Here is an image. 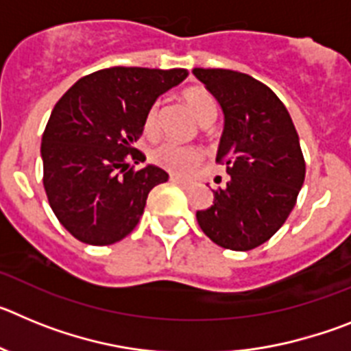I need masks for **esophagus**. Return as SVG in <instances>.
I'll return each instance as SVG.
<instances>
[{
  "instance_id": "obj_1",
  "label": "esophagus",
  "mask_w": 351,
  "mask_h": 351,
  "mask_svg": "<svg viewBox=\"0 0 351 351\" xmlns=\"http://www.w3.org/2000/svg\"><path fill=\"white\" fill-rule=\"evenodd\" d=\"M170 181H172V182H176V184H179V186H181L182 190H190V188H191V182L184 181V179H179V178H176V176H172V178H170Z\"/></svg>"
}]
</instances>
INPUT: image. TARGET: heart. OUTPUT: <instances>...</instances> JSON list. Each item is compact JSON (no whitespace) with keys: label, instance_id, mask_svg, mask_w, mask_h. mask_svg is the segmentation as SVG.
<instances>
[{"label":"heart","instance_id":"heart-1","mask_svg":"<svg viewBox=\"0 0 351 351\" xmlns=\"http://www.w3.org/2000/svg\"><path fill=\"white\" fill-rule=\"evenodd\" d=\"M181 98L188 108H190L193 116L197 117L198 123L204 126L210 125L216 116H218V104L214 100V96L207 91L206 88L193 86L181 93ZM158 128V107L149 108L147 116H145L144 130L145 133L153 135ZM153 163H156L161 169L169 170L176 176H188L193 172L195 167L202 161V151L198 147L191 145H178V144H161L151 154Z\"/></svg>","mask_w":351,"mask_h":351}]
</instances>
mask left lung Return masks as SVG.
<instances>
[{
	"mask_svg": "<svg viewBox=\"0 0 351 351\" xmlns=\"http://www.w3.org/2000/svg\"><path fill=\"white\" fill-rule=\"evenodd\" d=\"M223 110L216 161L230 176L213 191L209 209L197 210L204 234L218 246L247 251L280 230L297 202L306 163L283 101L265 84L223 68H193Z\"/></svg>",
	"mask_w": 351,
	"mask_h": 351,
	"instance_id": "obj_1",
	"label": "left lung"
}]
</instances>
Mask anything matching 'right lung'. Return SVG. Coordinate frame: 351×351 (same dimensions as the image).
Wrapping results in <instances>:
<instances>
[{
  "label": "right lung",
  "mask_w": 351,
  "mask_h": 351,
  "mask_svg": "<svg viewBox=\"0 0 351 351\" xmlns=\"http://www.w3.org/2000/svg\"><path fill=\"white\" fill-rule=\"evenodd\" d=\"M188 77L184 68L114 66L77 80L63 95L42 137L43 188L56 218L80 243L125 239L144 214L149 191L169 181L133 147L149 108Z\"/></svg>",
  "instance_id": "1"
}]
</instances>
